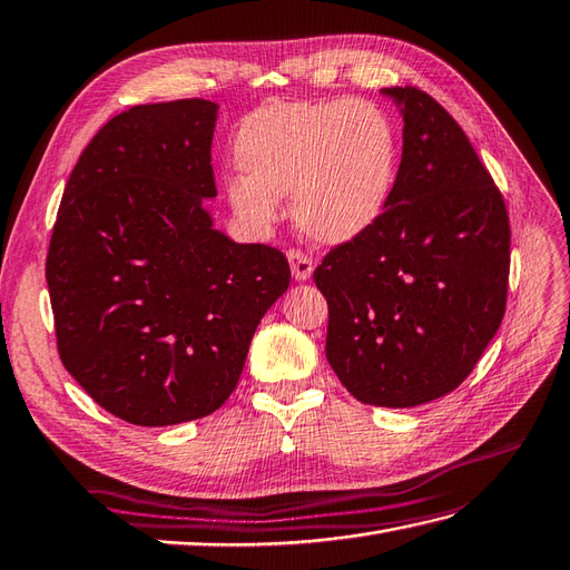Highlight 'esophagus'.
<instances>
[{
    "label": "esophagus",
    "mask_w": 570,
    "mask_h": 570,
    "mask_svg": "<svg viewBox=\"0 0 570 570\" xmlns=\"http://www.w3.org/2000/svg\"><path fill=\"white\" fill-rule=\"evenodd\" d=\"M288 262H291V274H294L296 282H306L313 274V257L303 249H288Z\"/></svg>",
    "instance_id": "obj_1"
}]
</instances>
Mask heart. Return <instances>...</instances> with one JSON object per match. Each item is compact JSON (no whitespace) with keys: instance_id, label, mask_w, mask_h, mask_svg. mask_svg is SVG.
I'll return each instance as SVG.
<instances>
[{"instance_id":"b5f03b06","label":"heart","mask_w":570,"mask_h":570,"mask_svg":"<svg viewBox=\"0 0 570 570\" xmlns=\"http://www.w3.org/2000/svg\"><path fill=\"white\" fill-rule=\"evenodd\" d=\"M237 163L247 175L228 181L237 214L272 223L276 196H294L298 228L315 243L342 245L386 208L399 138L372 101H274L245 121Z\"/></svg>"}]
</instances>
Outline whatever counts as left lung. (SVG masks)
<instances>
[{
    "label": "left lung",
    "instance_id": "obj_1",
    "mask_svg": "<svg viewBox=\"0 0 570 570\" xmlns=\"http://www.w3.org/2000/svg\"><path fill=\"white\" fill-rule=\"evenodd\" d=\"M403 157L372 228L335 245L313 282L327 301L325 354L356 401L413 407L452 393L505 315V198L444 106L391 87Z\"/></svg>",
    "mask_w": 570,
    "mask_h": 570
}]
</instances>
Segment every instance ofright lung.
Masks as SVG:
<instances>
[{"mask_svg": "<svg viewBox=\"0 0 570 570\" xmlns=\"http://www.w3.org/2000/svg\"><path fill=\"white\" fill-rule=\"evenodd\" d=\"M216 109L177 99L114 116L79 155L52 225L58 354L130 425H177L228 401L291 282L282 249L233 243L202 206L216 196Z\"/></svg>", "mask_w": 570, "mask_h": 570, "instance_id": "obj_1", "label": "right lung"}]
</instances>
